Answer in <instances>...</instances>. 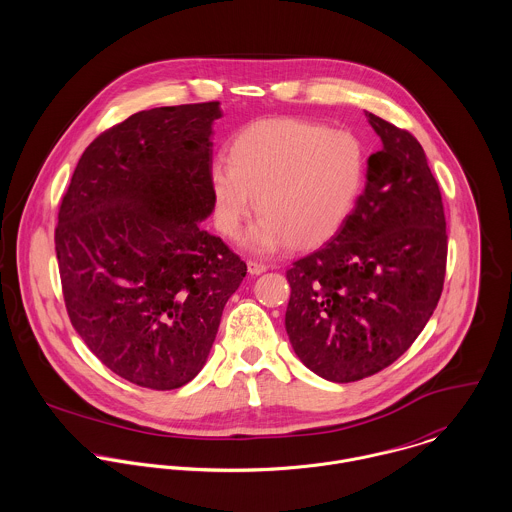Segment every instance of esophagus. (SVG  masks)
<instances>
[{"label":"esophagus","instance_id":"esophagus-1","mask_svg":"<svg viewBox=\"0 0 512 512\" xmlns=\"http://www.w3.org/2000/svg\"><path fill=\"white\" fill-rule=\"evenodd\" d=\"M246 266H248V272H250L252 276H258V274H262V272H266V270H268V266H266V264L256 262V260H248V262H246Z\"/></svg>","mask_w":512,"mask_h":512}]
</instances>
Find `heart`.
Masks as SVG:
<instances>
[{
    "label": "heart",
    "mask_w": 512,
    "mask_h": 512,
    "mask_svg": "<svg viewBox=\"0 0 512 512\" xmlns=\"http://www.w3.org/2000/svg\"><path fill=\"white\" fill-rule=\"evenodd\" d=\"M363 175V147L353 134L297 118L260 120L234 136L228 163L209 169L213 220L234 238L256 197L262 217L244 238L250 250L272 252L288 242L315 248L351 217Z\"/></svg>",
    "instance_id": "obj_1"
}]
</instances>
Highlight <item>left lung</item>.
<instances>
[{"mask_svg":"<svg viewBox=\"0 0 512 512\" xmlns=\"http://www.w3.org/2000/svg\"><path fill=\"white\" fill-rule=\"evenodd\" d=\"M382 140L343 228L286 272V331L299 361L355 382L400 359L443 290L447 232L438 181L408 132L366 114Z\"/></svg>","mask_w":512,"mask_h":512,"instance_id":"left-lung-1","label":"left lung"}]
</instances>
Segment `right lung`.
Wrapping results in <instances>:
<instances>
[{"label": "right lung", "mask_w": 512, "mask_h": 512, "mask_svg": "<svg viewBox=\"0 0 512 512\" xmlns=\"http://www.w3.org/2000/svg\"><path fill=\"white\" fill-rule=\"evenodd\" d=\"M220 102L151 108L84 149L59 207L55 250L69 319L118 376L151 390L193 380L246 276L213 213L211 124Z\"/></svg>", "instance_id": "right-lung-1"}]
</instances>
